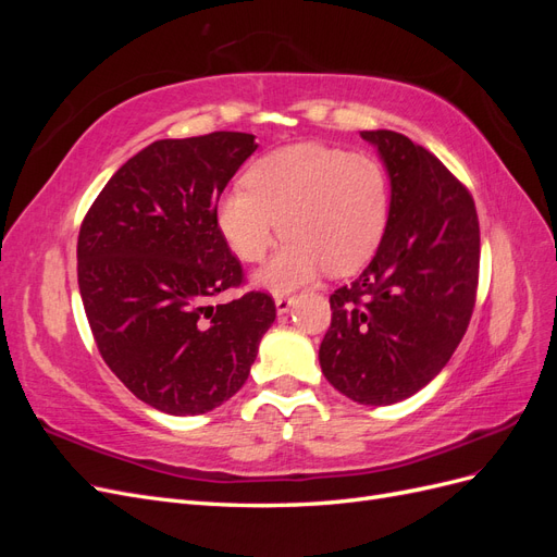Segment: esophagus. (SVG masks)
I'll return each instance as SVG.
<instances>
[{
  "mask_svg": "<svg viewBox=\"0 0 557 557\" xmlns=\"http://www.w3.org/2000/svg\"><path fill=\"white\" fill-rule=\"evenodd\" d=\"M293 305H295V297H290V295H278V297H276V313H278V315L288 313Z\"/></svg>",
  "mask_w": 557,
  "mask_h": 557,
  "instance_id": "1",
  "label": "esophagus"
}]
</instances>
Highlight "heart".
Returning a JSON list of instances; mask_svg holds the SVG:
<instances>
[{"label": "heart", "mask_w": 557, "mask_h": 557, "mask_svg": "<svg viewBox=\"0 0 557 557\" xmlns=\"http://www.w3.org/2000/svg\"><path fill=\"white\" fill-rule=\"evenodd\" d=\"M218 230L244 262H260L288 237L258 281L290 290L318 272H356L379 248L387 225L383 166L364 153L323 144H295L262 156L246 185L227 190L215 209Z\"/></svg>", "instance_id": "obj_1"}]
</instances>
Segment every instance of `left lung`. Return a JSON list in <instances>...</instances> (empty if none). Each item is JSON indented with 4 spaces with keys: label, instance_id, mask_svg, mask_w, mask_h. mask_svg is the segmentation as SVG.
Returning <instances> with one entry per match:
<instances>
[{
    "label": "left lung",
    "instance_id": "obj_1",
    "mask_svg": "<svg viewBox=\"0 0 557 557\" xmlns=\"http://www.w3.org/2000/svg\"><path fill=\"white\" fill-rule=\"evenodd\" d=\"M360 134L391 176V211L372 262L330 295L318 358L336 391L385 407L425 387L462 342L481 237L474 199L430 150L393 129Z\"/></svg>",
    "mask_w": 557,
    "mask_h": 557
}]
</instances>
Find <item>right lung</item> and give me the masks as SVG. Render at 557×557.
Returning <instances> with one entry per match:
<instances>
[{"instance_id":"1","label":"right lung","mask_w":557,"mask_h":557,"mask_svg":"<svg viewBox=\"0 0 557 557\" xmlns=\"http://www.w3.org/2000/svg\"><path fill=\"white\" fill-rule=\"evenodd\" d=\"M256 148L246 132L150 144L81 223L78 290L95 344L127 391L162 413L197 416L227 401L276 318L267 293L211 305L244 283L215 209Z\"/></svg>"}]
</instances>
